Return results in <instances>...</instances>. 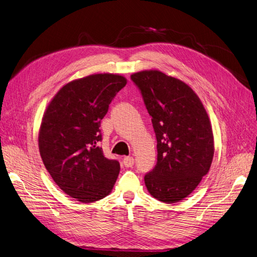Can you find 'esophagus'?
Masks as SVG:
<instances>
[{
  "label": "esophagus",
  "instance_id": "obj_1",
  "mask_svg": "<svg viewBox=\"0 0 257 257\" xmlns=\"http://www.w3.org/2000/svg\"><path fill=\"white\" fill-rule=\"evenodd\" d=\"M122 163L126 168H132V167H134V164H135V159L132 158V157H125V158H123V160H122Z\"/></svg>",
  "mask_w": 257,
  "mask_h": 257
}]
</instances>
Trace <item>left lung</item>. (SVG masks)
Returning a JSON list of instances; mask_svg holds the SVG:
<instances>
[{
	"mask_svg": "<svg viewBox=\"0 0 257 257\" xmlns=\"http://www.w3.org/2000/svg\"><path fill=\"white\" fill-rule=\"evenodd\" d=\"M152 116L157 164L145 186L163 203L184 200L208 173L214 146L211 123L198 96L185 82L159 70L131 74Z\"/></svg>",
	"mask_w": 257,
	"mask_h": 257,
	"instance_id": "left-lung-1",
	"label": "left lung"
}]
</instances>
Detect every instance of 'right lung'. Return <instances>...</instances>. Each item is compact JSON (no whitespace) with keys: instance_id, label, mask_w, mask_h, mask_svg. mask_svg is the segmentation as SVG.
Wrapping results in <instances>:
<instances>
[{"instance_id":"obj_1","label":"right lung","mask_w":257,"mask_h":257,"mask_svg":"<svg viewBox=\"0 0 257 257\" xmlns=\"http://www.w3.org/2000/svg\"><path fill=\"white\" fill-rule=\"evenodd\" d=\"M127 84L113 73L90 74L64 85L47 106L39 129L40 157L54 183L82 203L110 194L120 170L104 157L100 121Z\"/></svg>"}]
</instances>
